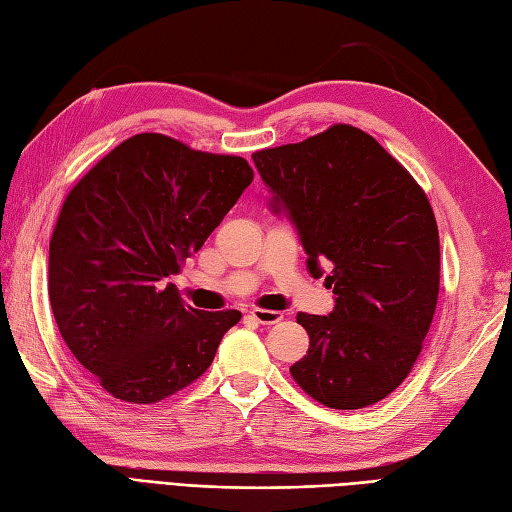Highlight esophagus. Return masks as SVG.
I'll list each match as a JSON object with an SVG mask.
<instances>
[{"label":"esophagus","instance_id":"obj_1","mask_svg":"<svg viewBox=\"0 0 512 512\" xmlns=\"http://www.w3.org/2000/svg\"><path fill=\"white\" fill-rule=\"evenodd\" d=\"M249 316H252L260 325H276V322L283 320V314L280 311H271V309H252L249 311Z\"/></svg>","mask_w":512,"mask_h":512}]
</instances>
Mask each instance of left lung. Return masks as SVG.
Here are the masks:
<instances>
[{"label":"left lung","instance_id":"left-lung-1","mask_svg":"<svg viewBox=\"0 0 512 512\" xmlns=\"http://www.w3.org/2000/svg\"><path fill=\"white\" fill-rule=\"evenodd\" d=\"M285 207L309 274L336 294L329 316H296L307 356L289 367L309 398L353 411L387 398L420 356L440 294V234L409 170L347 123L252 154Z\"/></svg>","mask_w":512,"mask_h":512}]
</instances>
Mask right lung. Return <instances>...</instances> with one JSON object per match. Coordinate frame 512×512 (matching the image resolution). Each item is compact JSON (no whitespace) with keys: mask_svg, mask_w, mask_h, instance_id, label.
<instances>
[{"mask_svg":"<svg viewBox=\"0 0 512 512\" xmlns=\"http://www.w3.org/2000/svg\"><path fill=\"white\" fill-rule=\"evenodd\" d=\"M254 181L243 156L159 132L125 139L68 192L50 238L61 338L103 391L154 404L210 367L241 311H198L168 283Z\"/></svg>","mask_w":512,"mask_h":512,"instance_id":"right-lung-1","label":"right lung"}]
</instances>
